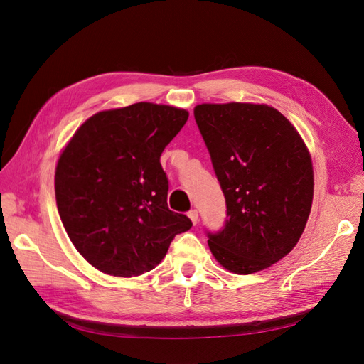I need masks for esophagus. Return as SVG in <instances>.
Segmentation results:
<instances>
[{
    "mask_svg": "<svg viewBox=\"0 0 364 364\" xmlns=\"http://www.w3.org/2000/svg\"><path fill=\"white\" fill-rule=\"evenodd\" d=\"M188 217L191 218L193 225H196L197 222H199V213H197V209H191V211L188 213Z\"/></svg>",
    "mask_w": 364,
    "mask_h": 364,
    "instance_id": "esophagus-1",
    "label": "esophagus"
}]
</instances>
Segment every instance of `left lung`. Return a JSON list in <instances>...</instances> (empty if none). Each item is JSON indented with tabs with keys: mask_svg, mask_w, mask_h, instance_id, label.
<instances>
[{
	"mask_svg": "<svg viewBox=\"0 0 364 364\" xmlns=\"http://www.w3.org/2000/svg\"><path fill=\"white\" fill-rule=\"evenodd\" d=\"M194 118L226 199V223L208 232V246L232 273L267 269L296 246L310 215V151L267 105L203 103Z\"/></svg>",
	"mask_w": 364,
	"mask_h": 364,
	"instance_id": "8db88e82",
	"label": "left lung"
}]
</instances>
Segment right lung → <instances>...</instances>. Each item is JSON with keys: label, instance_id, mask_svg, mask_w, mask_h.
I'll return each instance as SVG.
<instances>
[{"label": "right lung", "instance_id": "obj_1", "mask_svg": "<svg viewBox=\"0 0 364 364\" xmlns=\"http://www.w3.org/2000/svg\"><path fill=\"white\" fill-rule=\"evenodd\" d=\"M188 119L185 109L135 103L102 111L60 153L54 190L65 230L100 272L132 278L155 269L193 223L167 205L161 153Z\"/></svg>", "mask_w": 364, "mask_h": 364}]
</instances>
